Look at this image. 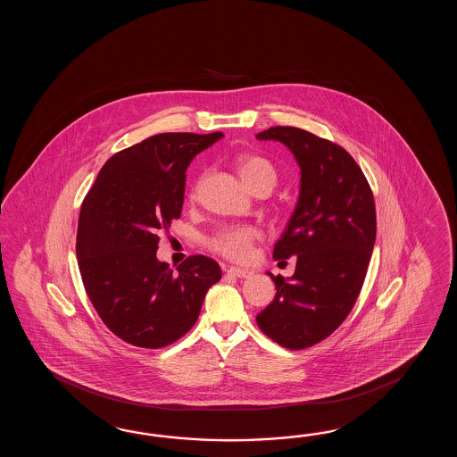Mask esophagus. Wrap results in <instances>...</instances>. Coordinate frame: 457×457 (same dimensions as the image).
I'll return each mask as SVG.
<instances>
[{
  "label": "esophagus",
  "instance_id": "34e87169",
  "mask_svg": "<svg viewBox=\"0 0 457 457\" xmlns=\"http://www.w3.org/2000/svg\"><path fill=\"white\" fill-rule=\"evenodd\" d=\"M227 274L235 276V278H240V279H245V278H250L253 271H250V270H243V268H237V266H230V268L227 270Z\"/></svg>",
  "mask_w": 457,
  "mask_h": 457
}]
</instances>
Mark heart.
Wrapping results in <instances>:
<instances>
[{
	"label": "heart",
	"instance_id": "obj_1",
	"mask_svg": "<svg viewBox=\"0 0 457 457\" xmlns=\"http://www.w3.org/2000/svg\"><path fill=\"white\" fill-rule=\"evenodd\" d=\"M235 166L243 183L253 193L262 187L271 193L272 187L278 185V171L264 156L258 154H240L235 158ZM199 187L201 179L195 181L191 187V201L197 199ZM260 237L262 232L254 225H225L207 240V246L211 248V252L217 253L230 262H245L252 258L253 246L260 240Z\"/></svg>",
	"mask_w": 457,
	"mask_h": 457
}]
</instances>
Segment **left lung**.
Here are the masks:
<instances>
[{
	"label": "left lung",
	"mask_w": 457,
	"mask_h": 457,
	"mask_svg": "<svg viewBox=\"0 0 457 457\" xmlns=\"http://www.w3.org/2000/svg\"><path fill=\"white\" fill-rule=\"evenodd\" d=\"M260 140H279L302 170L301 197L274 260L295 256L289 281L271 276L274 301L256 317L260 330L289 350L328 338L358 301L376 242V204L354 158L297 127H270Z\"/></svg>",
	"instance_id": "obj_1"
}]
</instances>
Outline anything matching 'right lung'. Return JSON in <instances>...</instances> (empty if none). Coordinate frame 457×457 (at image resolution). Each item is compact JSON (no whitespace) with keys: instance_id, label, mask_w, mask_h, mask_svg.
<instances>
[{"instance_id":"right-lung-1","label":"right lung","mask_w":457,"mask_h":457,"mask_svg":"<svg viewBox=\"0 0 457 457\" xmlns=\"http://www.w3.org/2000/svg\"><path fill=\"white\" fill-rule=\"evenodd\" d=\"M222 132H166L111 156L78 219L77 258L89 301L120 340L158 350L193 328L220 266L203 254L173 271L156 260L160 230L179 219L186 168Z\"/></svg>"}]
</instances>
